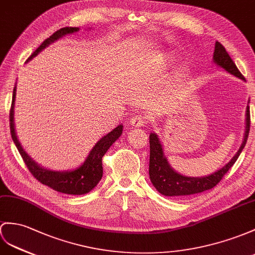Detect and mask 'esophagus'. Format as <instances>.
<instances>
[{"label":"esophagus","instance_id":"obj_1","mask_svg":"<svg viewBox=\"0 0 255 255\" xmlns=\"http://www.w3.org/2000/svg\"><path fill=\"white\" fill-rule=\"evenodd\" d=\"M145 123H146L145 118L140 115L133 116V117H131V119H129V124H131V126L134 128L144 127Z\"/></svg>","mask_w":255,"mask_h":255}]
</instances>
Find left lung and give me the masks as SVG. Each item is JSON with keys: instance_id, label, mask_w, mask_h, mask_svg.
I'll return each instance as SVG.
<instances>
[{"instance_id": "obj_1", "label": "left lung", "mask_w": 255, "mask_h": 255, "mask_svg": "<svg viewBox=\"0 0 255 255\" xmlns=\"http://www.w3.org/2000/svg\"><path fill=\"white\" fill-rule=\"evenodd\" d=\"M214 63L222 67L233 76L237 77L241 80H245L241 72L238 70L237 66L235 65L231 56L228 55L225 47L220 42L215 43L214 54H213ZM247 118H246V132L244 141L239 148L237 153L235 154L229 162L220 169L212 173L211 175L203 177H189L184 176L172 169L167 159L164 156L163 148L159 140L158 135L156 133H150L149 135V145H150V158H149V177L150 182L154 186L161 195L167 197H183L209 190L213 188L221 182L228 170L234 165L237 161L238 157L245 148L246 142L249 136L250 131V107H247Z\"/></svg>"}]
</instances>
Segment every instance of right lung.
<instances>
[{"label":"right lung","instance_id":"1","mask_svg":"<svg viewBox=\"0 0 255 255\" xmlns=\"http://www.w3.org/2000/svg\"><path fill=\"white\" fill-rule=\"evenodd\" d=\"M80 28L78 27H66L61 28L53 33L49 38H47L42 44L35 49L33 54L28 58L27 63L29 60L32 59L34 56L38 55L42 49H44L48 46L51 43L57 41L61 36L66 34H71L73 32H77ZM15 98H16V86L13 91V103H11V107L9 111V128H10V134L11 138H13L15 145L19 151L20 156L26 163L28 170L40 183L43 185H46L52 189L63 192V194L68 195H84L90 192L93 188L96 187V185L99 183L103 176V157L104 154L107 152L110 146L120 137L123 126L120 124L115 129L109 132L107 135L99 139L95 146L93 147L91 152L89 153L88 158L85 159L82 165L71 171H65V172H58V171H52L45 169L39 165L35 161L31 158L29 154L24 151V149L21 147L19 140L17 138L16 131H15V123H14V106H15Z\"/></svg>","mask_w":255,"mask_h":255}]
</instances>
